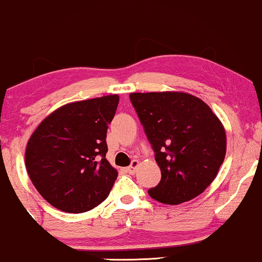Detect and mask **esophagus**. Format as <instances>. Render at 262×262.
Returning <instances> with one entry per match:
<instances>
[{"label": "esophagus", "mask_w": 262, "mask_h": 262, "mask_svg": "<svg viewBox=\"0 0 262 262\" xmlns=\"http://www.w3.org/2000/svg\"><path fill=\"white\" fill-rule=\"evenodd\" d=\"M139 164H140V162L138 161V160H133V161H132V164L129 165V166L127 167L128 172L130 173V175H134V173L137 172V169H138V167H139Z\"/></svg>", "instance_id": "1"}]
</instances>
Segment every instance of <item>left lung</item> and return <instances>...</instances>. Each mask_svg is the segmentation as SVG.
<instances>
[{
	"label": "left lung",
	"mask_w": 262,
	"mask_h": 262,
	"mask_svg": "<svg viewBox=\"0 0 262 262\" xmlns=\"http://www.w3.org/2000/svg\"><path fill=\"white\" fill-rule=\"evenodd\" d=\"M161 170L149 196L165 204H180L200 196L223 164L227 135L207 103L186 92L130 93Z\"/></svg>",
	"instance_id": "left-lung-1"
}]
</instances>
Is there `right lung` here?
Here are the masks:
<instances>
[{
  "label": "right lung",
  "mask_w": 262,
  "mask_h": 262,
  "mask_svg": "<svg viewBox=\"0 0 262 262\" xmlns=\"http://www.w3.org/2000/svg\"><path fill=\"white\" fill-rule=\"evenodd\" d=\"M118 102V95L71 102L45 117L33 132L26 169L53 207L82 213L110 194L118 171L106 159V137Z\"/></svg>",
  "instance_id": "right-lung-1"
}]
</instances>
